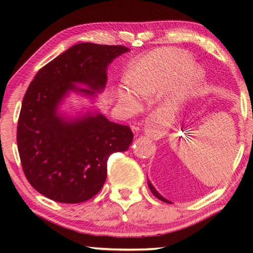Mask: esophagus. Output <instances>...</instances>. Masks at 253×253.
Wrapping results in <instances>:
<instances>
[{
	"instance_id": "esophagus-1",
	"label": "esophagus",
	"mask_w": 253,
	"mask_h": 253,
	"mask_svg": "<svg viewBox=\"0 0 253 253\" xmlns=\"http://www.w3.org/2000/svg\"><path fill=\"white\" fill-rule=\"evenodd\" d=\"M145 132H146V134H151L152 132V130H151V127H149V125H145Z\"/></svg>"
}]
</instances>
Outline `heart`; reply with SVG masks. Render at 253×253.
I'll return each instance as SVG.
<instances>
[{"instance_id":"1","label":"heart","mask_w":253,"mask_h":253,"mask_svg":"<svg viewBox=\"0 0 253 253\" xmlns=\"http://www.w3.org/2000/svg\"><path fill=\"white\" fill-rule=\"evenodd\" d=\"M201 71L186 51L165 48L155 50L131 67L127 83L139 96H152L165 88L163 98L169 107L183 105L196 90ZM119 99L135 106L136 99L125 88L118 90Z\"/></svg>"}]
</instances>
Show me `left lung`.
Listing matches in <instances>:
<instances>
[{"instance_id": "left-lung-1", "label": "left lung", "mask_w": 253, "mask_h": 253, "mask_svg": "<svg viewBox=\"0 0 253 253\" xmlns=\"http://www.w3.org/2000/svg\"><path fill=\"white\" fill-rule=\"evenodd\" d=\"M147 184H148V187H149V190H151L152 193H153L154 195H155L158 200H161V201H163V202H165V203H170V204H172V202H170V201H169L168 199H165L164 196H162L160 193H158L157 190H156L155 187L153 186V184L151 183V181H149V179H147Z\"/></svg>"}]
</instances>
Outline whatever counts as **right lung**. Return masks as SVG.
<instances>
[{
    "instance_id": "add662e5",
    "label": "right lung",
    "mask_w": 253,
    "mask_h": 253,
    "mask_svg": "<svg viewBox=\"0 0 253 253\" xmlns=\"http://www.w3.org/2000/svg\"><path fill=\"white\" fill-rule=\"evenodd\" d=\"M128 51L123 45L78 43L41 68L30 84L16 142L29 183L48 199L90 200L104 186L108 157L129 148L134 135L128 126L108 121L97 109L77 116L61 110L71 92L95 100L106 87L108 66Z\"/></svg>"
}]
</instances>
